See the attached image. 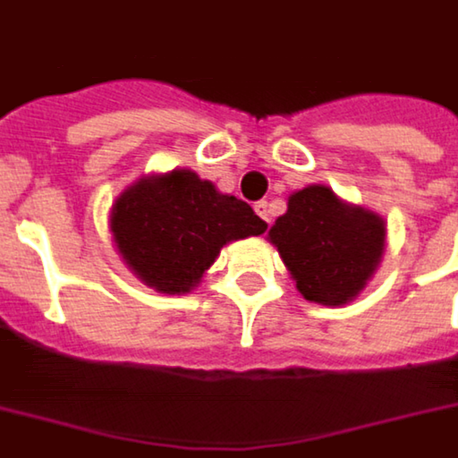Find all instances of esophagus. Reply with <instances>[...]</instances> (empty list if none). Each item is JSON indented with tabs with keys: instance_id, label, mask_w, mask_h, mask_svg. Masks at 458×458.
Returning a JSON list of instances; mask_svg holds the SVG:
<instances>
[{
	"instance_id": "obj_1",
	"label": "esophagus",
	"mask_w": 458,
	"mask_h": 458,
	"mask_svg": "<svg viewBox=\"0 0 458 458\" xmlns=\"http://www.w3.org/2000/svg\"><path fill=\"white\" fill-rule=\"evenodd\" d=\"M255 213L259 215L261 220L267 222V225H271L273 222V213H271V203L268 201H257L255 203Z\"/></svg>"
}]
</instances>
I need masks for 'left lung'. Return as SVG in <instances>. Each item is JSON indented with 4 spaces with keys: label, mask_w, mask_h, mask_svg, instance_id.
Segmentation results:
<instances>
[{
    "label": "left lung",
    "mask_w": 458,
    "mask_h": 458,
    "mask_svg": "<svg viewBox=\"0 0 458 458\" xmlns=\"http://www.w3.org/2000/svg\"><path fill=\"white\" fill-rule=\"evenodd\" d=\"M303 299L345 306L380 267L386 225L380 215L343 201L327 185L294 191L287 213L268 229Z\"/></svg>",
    "instance_id": "obj_1"
}]
</instances>
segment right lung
I'll return each instance as SVG.
<instances>
[{
	"mask_svg": "<svg viewBox=\"0 0 458 458\" xmlns=\"http://www.w3.org/2000/svg\"><path fill=\"white\" fill-rule=\"evenodd\" d=\"M111 232L129 271L162 294H187L232 241L267 232L248 203L194 171L148 175L115 199Z\"/></svg>",
	"mask_w": 458,
	"mask_h": 458,
	"instance_id": "1",
	"label": "right lung"
}]
</instances>
